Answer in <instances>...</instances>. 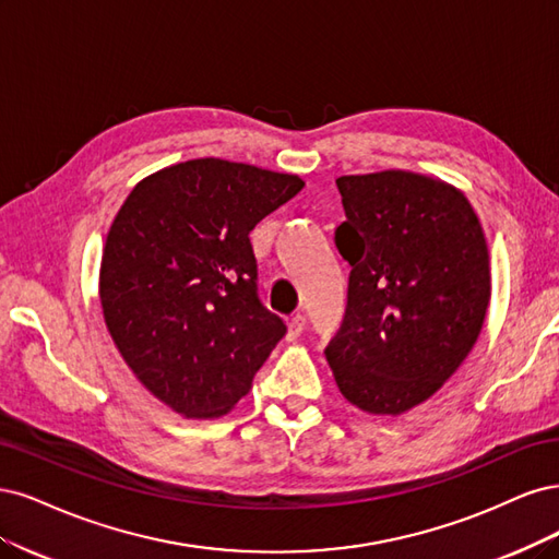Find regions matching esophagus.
<instances>
[{
	"label": "esophagus",
	"mask_w": 559,
	"mask_h": 559,
	"mask_svg": "<svg viewBox=\"0 0 559 559\" xmlns=\"http://www.w3.org/2000/svg\"><path fill=\"white\" fill-rule=\"evenodd\" d=\"M304 328H306V318H304L301 313L293 316V318H290V322H287V338H290V341L299 338V336H301V332H304Z\"/></svg>",
	"instance_id": "34e87169"
}]
</instances>
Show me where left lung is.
I'll use <instances>...</instances> for the list:
<instances>
[{
	"label": "left lung",
	"instance_id": "left-lung-1",
	"mask_svg": "<svg viewBox=\"0 0 559 559\" xmlns=\"http://www.w3.org/2000/svg\"><path fill=\"white\" fill-rule=\"evenodd\" d=\"M350 264L344 322L325 348L344 397L373 416L429 400L480 334L490 255L466 197L413 171L341 176Z\"/></svg>",
	"mask_w": 559,
	"mask_h": 559
}]
</instances>
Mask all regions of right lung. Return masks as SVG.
Segmentation results:
<instances>
[{"label": "right lung", "instance_id": "1", "mask_svg": "<svg viewBox=\"0 0 559 559\" xmlns=\"http://www.w3.org/2000/svg\"><path fill=\"white\" fill-rule=\"evenodd\" d=\"M304 188L218 157L151 174L106 237L99 299L139 381L186 418H221L285 336L258 297L250 231Z\"/></svg>", "mask_w": 559, "mask_h": 559}]
</instances>
